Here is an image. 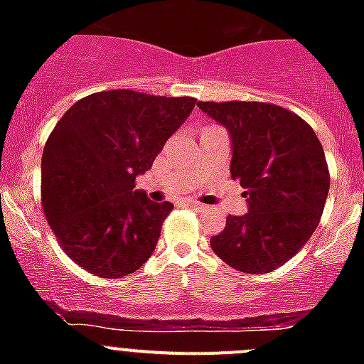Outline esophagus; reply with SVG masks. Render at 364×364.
Segmentation results:
<instances>
[{
	"mask_svg": "<svg viewBox=\"0 0 364 364\" xmlns=\"http://www.w3.org/2000/svg\"><path fill=\"white\" fill-rule=\"evenodd\" d=\"M186 205H189V208H195V210H204V204H200V202H197V200H186Z\"/></svg>",
	"mask_w": 364,
	"mask_h": 364,
	"instance_id": "obj_1",
	"label": "esophagus"
}]
</instances>
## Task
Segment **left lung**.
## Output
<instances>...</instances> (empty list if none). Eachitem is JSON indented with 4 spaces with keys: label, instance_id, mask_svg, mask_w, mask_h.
<instances>
[{
    "label": "left lung",
    "instance_id": "left-lung-1",
    "mask_svg": "<svg viewBox=\"0 0 364 364\" xmlns=\"http://www.w3.org/2000/svg\"><path fill=\"white\" fill-rule=\"evenodd\" d=\"M231 138V178L247 213L226 218L213 252L244 273H269L310 239L326 204L330 173L319 138L301 117L262 102H197Z\"/></svg>",
    "mask_w": 364,
    "mask_h": 364
}]
</instances>
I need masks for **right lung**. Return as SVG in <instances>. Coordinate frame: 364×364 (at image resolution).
<instances>
[{
  "label": "right lung",
  "instance_id": "add662e5",
  "mask_svg": "<svg viewBox=\"0 0 364 364\" xmlns=\"http://www.w3.org/2000/svg\"><path fill=\"white\" fill-rule=\"evenodd\" d=\"M195 102L117 89L78 100L58 122L41 156V204L80 268L120 279L154 252L173 204L149 200L134 178L151 169Z\"/></svg>",
  "mask_w": 364,
  "mask_h": 364
}]
</instances>
